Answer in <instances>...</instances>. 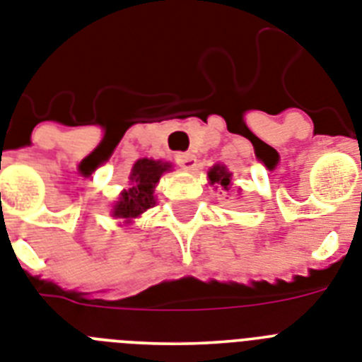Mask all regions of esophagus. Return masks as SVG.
<instances>
[{"mask_svg":"<svg viewBox=\"0 0 362 362\" xmlns=\"http://www.w3.org/2000/svg\"><path fill=\"white\" fill-rule=\"evenodd\" d=\"M175 162L178 163L180 167H186V169H191V167L195 165V156L191 153H178L175 154Z\"/></svg>","mask_w":362,"mask_h":362,"instance_id":"obj_1","label":"esophagus"}]
</instances>
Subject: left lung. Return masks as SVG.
I'll return each mask as SVG.
<instances>
[{"label": "left lung", "instance_id": "left-lung-1", "mask_svg": "<svg viewBox=\"0 0 362 362\" xmlns=\"http://www.w3.org/2000/svg\"><path fill=\"white\" fill-rule=\"evenodd\" d=\"M230 173L226 171V167L223 165H214V169L208 173V178L211 180V184H221L224 189L228 191V186H230Z\"/></svg>", "mask_w": 362, "mask_h": 362}]
</instances>
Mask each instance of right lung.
I'll list each match as a JSON object with an SVG mask.
<instances>
[{"instance_id":"obj_1","label":"right lung","mask_w":362,"mask_h":362,"mask_svg":"<svg viewBox=\"0 0 362 362\" xmlns=\"http://www.w3.org/2000/svg\"><path fill=\"white\" fill-rule=\"evenodd\" d=\"M169 167H171L169 163L154 162V160H148V158L138 160L132 167L130 187L121 193L117 204L114 206V217L130 221V218H136L138 215L153 208L154 186Z\"/></svg>"}]
</instances>
